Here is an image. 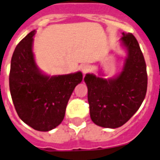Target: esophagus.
<instances>
[{
    "label": "esophagus",
    "mask_w": 160,
    "mask_h": 160,
    "mask_svg": "<svg viewBox=\"0 0 160 160\" xmlns=\"http://www.w3.org/2000/svg\"><path fill=\"white\" fill-rule=\"evenodd\" d=\"M81 71H82L83 74L85 75L87 72H88L90 71V68H89V66L87 65V64H84V65H83L82 67H81Z\"/></svg>",
    "instance_id": "esophagus-1"
}]
</instances>
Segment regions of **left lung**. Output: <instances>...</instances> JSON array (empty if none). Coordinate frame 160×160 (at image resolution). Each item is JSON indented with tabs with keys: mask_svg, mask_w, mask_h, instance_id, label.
Listing matches in <instances>:
<instances>
[{
	"mask_svg": "<svg viewBox=\"0 0 160 160\" xmlns=\"http://www.w3.org/2000/svg\"><path fill=\"white\" fill-rule=\"evenodd\" d=\"M122 46L125 57L121 72L105 79L88 73L84 82L88 87L90 117L97 125L116 128L132 117L146 97L147 73L144 57L137 39L131 33H122Z\"/></svg>",
	"mask_w": 160,
	"mask_h": 160,
	"instance_id": "obj_1",
	"label": "left lung"
}]
</instances>
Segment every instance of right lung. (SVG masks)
Wrapping results in <instances>:
<instances>
[{
    "instance_id": "right-lung-1",
    "label": "right lung",
    "mask_w": 160,
    "mask_h": 160,
    "mask_svg": "<svg viewBox=\"0 0 160 160\" xmlns=\"http://www.w3.org/2000/svg\"><path fill=\"white\" fill-rule=\"evenodd\" d=\"M28 34L16 46L9 72V90L18 116L37 131L47 132L63 120L74 88L83 80L80 72L48 76L35 61L33 37Z\"/></svg>"
}]
</instances>
